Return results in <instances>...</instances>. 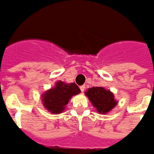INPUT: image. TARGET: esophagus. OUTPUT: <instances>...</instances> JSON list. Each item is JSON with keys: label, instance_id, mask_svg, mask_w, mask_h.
<instances>
[{"label": "esophagus", "instance_id": "34e87169", "mask_svg": "<svg viewBox=\"0 0 154 154\" xmlns=\"http://www.w3.org/2000/svg\"><path fill=\"white\" fill-rule=\"evenodd\" d=\"M80 90H81V92H84V91H85V86H81Z\"/></svg>", "mask_w": 154, "mask_h": 154}]
</instances>
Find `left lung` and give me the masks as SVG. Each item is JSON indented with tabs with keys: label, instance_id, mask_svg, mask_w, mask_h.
Returning <instances> with one entry per match:
<instances>
[{
	"label": "left lung",
	"instance_id": "8db88e82",
	"mask_svg": "<svg viewBox=\"0 0 154 154\" xmlns=\"http://www.w3.org/2000/svg\"><path fill=\"white\" fill-rule=\"evenodd\" d=\"M85 94L88 96V99L97 111L103 114L110 112L118 104V102L114 99L113 93L102 87L88 88Z\"/></svg>",
	"mask_w": 154,
	"mask_h": 154
}]
</instances>
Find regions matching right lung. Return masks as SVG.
I'll use <instances>...</instances> for the list:
<instances>
[{
    "mask_svg": "<svg viewBox=\"0 0 154 154\" xmlns=\"http://www.w3.org/2000/svg\"><path fill=\"white\" fill-rule=\"evenodd\" d=\"M80 88L76 83H65L62 81L57 82L54 88L47 90L42 95L44 107L51 113L58 114L66 108L72 97L80 93Z\"/></svg>",
    "mask_w": 154,
    "mask_h": 154,
    "instance_id": "1",
    "label": "right lung"
}]
</instances>
